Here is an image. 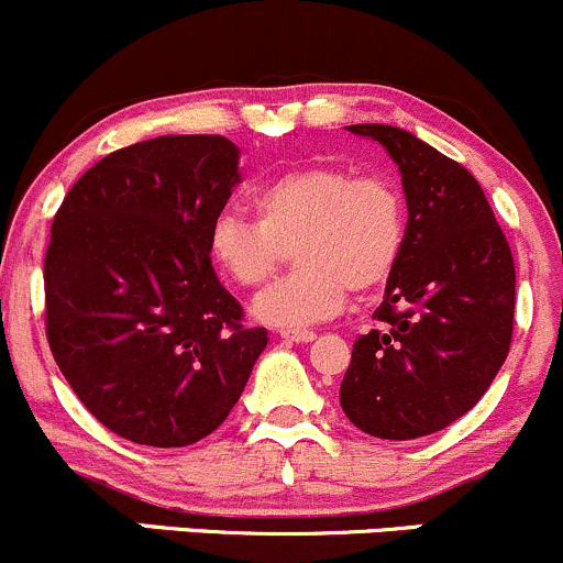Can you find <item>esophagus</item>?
Instances as JSON below:
<instances>
[{"instance_id":"esophagus-1","label":"esophagus","mask_w":563,"mask_h":563,"mask_svg":"<svg viewBox=\"0 0 563 563\" xmlns=\"http://www.w3.org/2000/svg\"><path fill=\"white\" fill-rule=\"evenodd\" d=\"M282 338H287V341H295V343H308V341H313V338H317V332L287 328V330H282Z\"/></svg>"}]
</instances>
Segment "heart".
Returning a JSON list of instances; mask_svg holds the SVG:
<instances>
[{
	"label": "heart",
	"mask_w": 563,
	"mask_h": 563,
	"mask_svg": "<svg viewBox=\"0 0 563 563\" xmlns=\"http://www.w3.org/2000/svg\"><path fill=\"white\" fill-rule=\"evenodd\" d=\"M257 220L220 211L209 250L241 287H260L295 250L298 271L257 295L252 313L274 328H306L341 311L349 289L371 292L395 274L408 235V203L386 174L343 166L289 168L257 187Z\"/></svg>",
	"instance_id": "heart-1"
}]
</instances>
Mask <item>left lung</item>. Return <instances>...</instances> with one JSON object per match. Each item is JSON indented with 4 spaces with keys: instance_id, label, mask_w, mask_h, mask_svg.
Segmentation results:
<instances>
[{
    "instance_id": "1",
    "label": "left lung",
    "mask_w": 563,
    "mask_h": 563,
    "mask_svg": "<svg viewBox=\"0 0 563 563\" xmlns=\"http://www.w3.org/2000/svg\"><path fill=\"white\" fill-rule=\"evenodd\" d=\"M402 174L408 235L400 265L356 338L341 408L373 438L413 440L462 419L510 352L516 265L481 185L462 163L395 125H349Z\"/></svg>"
}]
</instances>
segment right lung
<instances>
[{
  "instance_id": "right-lung-1",
  "label": "right lung",
  "mask_w": 563,
  "mask_h": 563,
  "mask_svg": "<svg viewBox=\"0 0 563 563\" xmlns=\"http://www.w3.org/2000/svg\"><path fill=\"white\" fill-rule=\"evenodd\" d=\"M235 183L231 139L158 136L90 166L53 217L47 343L80 402L131 443L214 432L268 343L211 268L209 228Z\"/></svg>"
}]
</instances>
